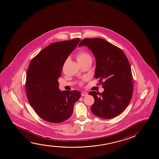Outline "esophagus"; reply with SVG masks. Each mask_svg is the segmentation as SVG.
Instances as JSON below:
<instances>
[{
	"instance_id": "1",
	"label": "esophagus",
	"mask_w": 159,
	"mask_h": 159,
	"mask_svg": "<svg viewBox=\"0 0 159 159\" xmlns=\"http://www.w3.org/2000/svg\"><path fill=\"white\" fill-rule=\"evenodd\" d=\"M81 94L82 96H85L88 95V93H87V92H86V91H81Z\"/></svg>"
}]
</instances>
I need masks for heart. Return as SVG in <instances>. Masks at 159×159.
<instances>
[{"label":"heart","instance_id":"heart-1","mask_svg":"<svg viewBox=\"0 0 159 159\" xmlns=\"http://www.w3.org/2000/svg\"><path fill=\"white\" fill-rule=\"evenodd\" d=\"M76 58L78 63L88 61H92V58L90 54L83 50H80L77 53L76 55Z\"/></svg>","mask_w":159,"mask_h":159}]
</instances>
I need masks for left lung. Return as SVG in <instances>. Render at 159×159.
Masks as SVG:
<instances>
[{
    "label": "left lung",
    "instance_id": "left-lung-1",
    "mask_svg": "<svg viewBox=\"0 0 159 159\" xmlns=\"http://www.w3.org/2000/svg\"><path fill=\"white\" fill-rule=\"evenodd\" d=\"M88 47L95 57V78L101 82L104 91L89 93L95 102L91 107L93 114L111 119L122 112L133 95V77L130 64L123 52L100 38L85 39L79 47Z\"/></svg>",
    "mask_w": 159,
    "mask_h": 159
}]
</instances>
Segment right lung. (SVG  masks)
I'll list each match as a JSON object with an SVG mask.
<instances>
[{
	"label": "right lung",
	"instance_id": "right-lung-1",
	"mask_svg": "<svg viewBox=\"0 0 159 159\" xmlns=\"http://www.w3.org/2000/svg\"><path fill=\"white\" fill-rule=\"evenodd\" d=\"M79 39L57 42L44 48L34 58L27 69L26 90L30 105L39 117L54 123L70 117L79 91H61L58 78L64 64L80 41Z\"/></svg>",
	"mask_w": 159,
	"mask_h": 159
}]
</instances>
